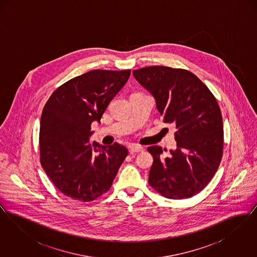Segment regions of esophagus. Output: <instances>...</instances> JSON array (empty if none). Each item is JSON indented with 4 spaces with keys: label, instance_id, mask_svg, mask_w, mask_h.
I'll return each instance as SVG.
<instances>
[{
    "label": "esophagus",
    "instance_id": "1",
    "mask_svg": "<svg viewBox=\"0 0 257 257\" xmlns=\"http://www.w3.org/2000/svg\"><path fill=\"white\" fill-rule=\"evenodd\" d=\"M144 150L143 147H139V146H132L129 148V152L130 154H134V153H139L142 152Z\"/></svg>",
    "mask_w": 257,
    "mask_h": 257
}]
</instances>
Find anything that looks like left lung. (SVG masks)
Instances as JSON below:
<instances>
[{
	"label": "left lung",
	"instance_id": "left-lung-1",
	"mask_svg": "<svg viewBox=\"0 0 257 257\" xmlns=\"http://www.w3.org/2000/svg\"><path fill=\"white\" fill-rule=\"evenodd\" d=\"M133 75L155 98L164 122L175 126L177 147L169 156L163 155L161 147H147L153 156L148 183L167 198H190L207 186L220 166V106L207 86L188 70L157 65L133 70Z\"/></svg>",
	"mask_w": 257,
	"mask_h": 257
}]
</instances>
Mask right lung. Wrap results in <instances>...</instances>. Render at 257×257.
Masks as SVG:
<instances>
[{
  "label": "right lung",
  "mask_w": 257,
  "mask_h": 257,
  "mask_svg": "<svg viewBox=\"0 0 257 257\" xmlns=\"http://www.w3.org/2000/svg\"><path fill=\"white\" fill-rule=\"evenodd\" d=\"M131 70H91L59 86L45 104L39 131L40 163L64 196L88 202L111 187L128 155L121 145L90 143V126L100 121Z\"/></svg>",
  "instance_id": "add662e5"
}]
</instances>
